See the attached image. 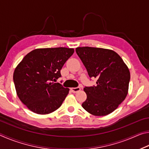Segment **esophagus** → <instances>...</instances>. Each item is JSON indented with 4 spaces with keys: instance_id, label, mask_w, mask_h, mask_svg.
<instances>
[{
    "instance_id": "obj_1",
    "label": "esophagus",
    "mask_w": 149,
    "mask_h": 149,
    "mask_svg": "<svg viewBox=\"0 0 149 149\" xmlns=\"http://www.w3.org/2000/svg\"><path fill=\"white\" fill-rule=\"evenodd\" d=\"M71 91H72V93H77L78 91H79L81 90V88L79 87H72V88H71Z\"/></svg>"
}]
</instances>
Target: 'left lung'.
<instances>
[{"mask_svg":"<svg viewBox=\"0 0 149 149\" xmlns=\"http://www.w3.org/2000/svg\"><path fill=\"white\" fill-rule=\"evenodd\" d=\"M75 51L89 77L97 79L96 85L84 89L87 99L83 108L97 116L114 112L127 95L130 80L127 66L114 50L84 47L76 48Z\"/></svg>","mask_w":149,"mask_h":149,"instance_id":"obj_1","label":"left lung"}]
</instances>
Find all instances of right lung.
<instances>
[{"label":"right lung","instance_id":"right-lung-1","mask_svg":"<svg viewBox=\"0 0 149 149\" xmlns=\"http://www.w3.org/2000/svg\"><path fill=\"white\" fill-rule=\"evenodd\" d=\"M74 52L65 47L37 49L17 65L13 75L17 95L30 110L47 114L60 107L70 89L54 81L61 77L60 70Z\"/></svg>","mask_w":149,"mask_h":149}]
</instances>
